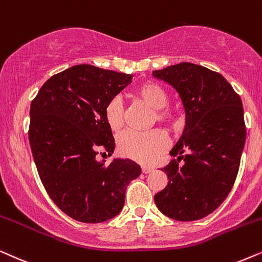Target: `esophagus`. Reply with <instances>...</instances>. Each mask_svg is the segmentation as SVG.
Instances as JSON below:
<instances>
[{
	"label": "esophagus",
	"mask_w": 262,
	"mask_h": 262,
	"mask_svg": "<svg viewBox=\"0 0 262 262\" xmlns=\"http://www.w3.org/2000/svg\"><path fill=\"white\" fill-rule=\"evenodd\" d=\"M153 170L152 166H148V165H144L142 166V172L144 173H149Z\"/></svg>",
	"instance_id": "1"
}]
</instances>
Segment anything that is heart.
<instances>
[{"label": "heart", "mask_w": 262, "mask_h": 262, "mask_svg": "<svg viewBox=\"0 0 262 262\" xmlns=\"http://www.w3.org/2000/svg\"><path fill=\"white\" fill-rule=\"evenodd\" d=\"M135 97L146 105L156 111L157 121L175 125L177 123L175 114L165 109L169 102L166 91L158 83L148 81L141 83L135 90ZM104 116L107 125L114 133H118L124 124V110L121 98L115 97L106 104ZM167 145V138L162 130L139 133L127 132L118 138V151L123 157L140 163H149L164 151Z\"/></svg>", "instance_id": "heart-1"}]
</instances>
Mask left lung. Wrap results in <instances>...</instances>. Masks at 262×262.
Wrapping results in <instances>:
<instances>
[{"label": "left lung", "instance_id": "8db88e82", "mask_svg": "<svg viewBox=\"0 0 262 262\" xmlns=\"http://www.w3.org/2000/svg\"><path fill=\"white\" fill-rule=\"evenodd\" d=\"M152 75L172 86L186 115L169 152L177 159L162 167L169 181L155 202L166 217L198 221L218 208L235 183L246 142L242 102L224 76L202 66L182 62Z\"/></svg>", "mask_w": 262, "mask_h": 262}]
</instances>
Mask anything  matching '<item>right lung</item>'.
<instances>
[{
    "instance_id": "1",
    "label": "right lung",
    "mask_w": 262,
    "mask_h": 262,
    "mask_svg": "<svg viewBox=\"0 0 262 262\" xmlns=\"http://www.w3.org/2000/svg\"><path fill=\"white\" fill-rule=\"evenodd\" d=\"M133 74L78 64L51 76L31 103L29 140L41 183L56 206L75 221L103 223L123 208L125 190L141 167L111 156L115 139L104 109Z\"/></svg>"
}]
</instances>
